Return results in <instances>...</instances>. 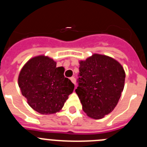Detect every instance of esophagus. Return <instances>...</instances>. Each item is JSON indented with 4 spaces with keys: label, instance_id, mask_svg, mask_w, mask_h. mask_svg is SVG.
I'll return each mask as SVG.
<instances>
[{
    "label": "esophagus",
    "instance_id": "obj_1",
    "mask_svg": "<svg viewBox=\"0 0 147 147\" xmlns=\"http://www.w3.org/2000/svg\"><path fill=\"white\" fill-rule=\"evenodd\" d=\"M70 80H71V82H72L74 83L75 85H76V79H75L74 76H72V77H71V79H70Z\"/></svg>",
    "mask_w": 147,
    "mask_h": 147
}]
</instances>
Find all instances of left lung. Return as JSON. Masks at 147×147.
I'll list each match as a JSON object with an SVG mask.
<instances>
[{
    "mask_svg": "<svg viewBox=\"0 0 147 147\" xmlns=\"http://www.w3.org/2000/svg\"><path fill=\"white\" fill-rule=\"evenodd\" d=\"M79 76L75 91L84 112L94 119L112 112L124 90L125 72L121 65L108 56L94 54L80 61Z\"/></svg>",
    "mask_w": 147,
    "mask_h": 147,
    "instance_id": "1",
    "label": "left lung"
}]
</instances>
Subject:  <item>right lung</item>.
<instances>
[{
  "mask_svg": "<svg viewBox=\"0 0 147 147\" xmlns=\"http://www.w3.org/2000/svg\"><path fill=\"white\" fill-rule=\"evenodd\" d=\"M64 71V67H57L54 59L44 55L34 57L24 65L18 85L33 110L48 115L62 108L74 89L71 80L65 77Z\"/></svg>",
  "mask_w": 147,
  "mask_h": 147,
  "instance_id": "obj_1",
  "label": "right lung"
}]
</instances>
